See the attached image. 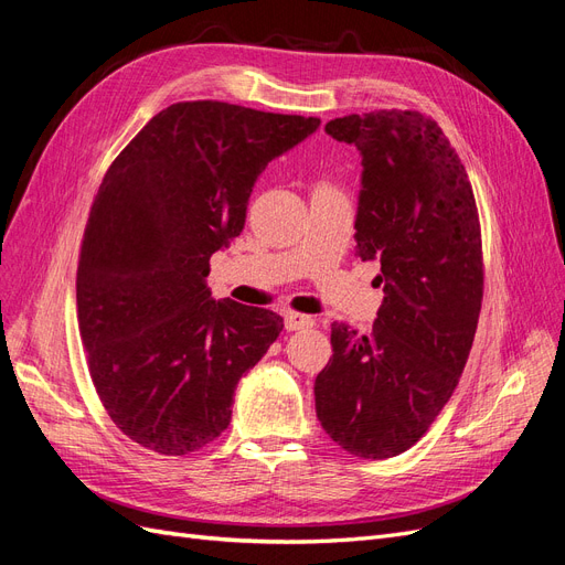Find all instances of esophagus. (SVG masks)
I'll return each mask as SVG.
<instances>
[{
	"label": "esophagus",
	"instance_id": "obj_1",
	"mask_svg": "<svg viewBox=\"0 0 565 565\" xmlns=\"http://www.w3.org/2000/svg\"><path fill=\"white\" fill-rule=\"evenodd\" d=\"M313 324V318L311 316H303V313H295L289 311L285 313V330L287 332H297V330H309Z\"/></svg>",
	"mask_w": 565,
	"mask_h": 565
}]
</instances>
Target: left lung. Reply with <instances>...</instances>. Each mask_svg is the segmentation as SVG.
Masks as SVG:
<instances>
[{"label":"left lung","mask_w":565,"mask_h":565,"mask_svg":"<svg viewBox=\"0 0 565 565\" xmlns=\"http://www.w3.org/2000/svg\"><path fill=\"white\" fill-rule=\"evenodd\" d=\"M332 139L361 152L355 256L380 262L372 332L332 322L316 415L347 452L386 459L429 431L457 388L483 299L481 226L467 169L417 110L337 117Z\"/></svg>","instance_id":"8db88e82"}]
</instances>
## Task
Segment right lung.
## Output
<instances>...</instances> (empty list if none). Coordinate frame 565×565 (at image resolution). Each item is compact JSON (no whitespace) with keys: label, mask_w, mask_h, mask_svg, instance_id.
<instances>
[{"label":"right lung","mask_w":565,"mask_h":565,"mask_svg":"<svg viewBox=\"0 0 565 565\" xmlns=\"http://www.w3.org/2000/svg\"><path fill=\"white\" fill-rule=\"evenodd\" d=\"M320 127L221 100L158 113L100 183L77 266L82 344L117 429L160 455L226 431L237 382L282 332V318L207 287L212 254L245 228L270 160Z\"/></svg>","instance_id":"right-lung-1"}]
</instances>
